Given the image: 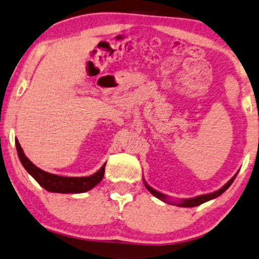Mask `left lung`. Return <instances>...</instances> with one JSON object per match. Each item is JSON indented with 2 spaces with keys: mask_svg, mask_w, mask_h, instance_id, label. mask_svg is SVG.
<instances>
[{
  "mask_svg": "<svg viewBox=\"0 0 259 259\" xmlns=\"http://www.w3.org/2000/svg\"><path fill=\"white\" fill-rule=\"evenodd\" d=\"M236 175H237V173H236ZM236 175L232 176V178L226 183V185L222 187V188H220L219 190H216V192L210 193V194L200 195V196H196V197H193V198H183V200H181L180 202H171V201H169V198H168V196H166V195L162 194V193H160V192H157V190H155V189H153L151 186H148L147 183H146V181H144V183H145L146 188L148 189V192L154 195V196L159 198V200L166 202V203H169V204H176V205H179V207L190 208V207H196V205H200L202 203H204V202L210 201V200H212V198L219 197L221 194H223L231 186V183L234 182Z\"/></svg>",
  "mask_w": 259,
  "mask_h": 259,
  "instance_id": "obj_1",
  "label": "left lung"
}]
</instances>
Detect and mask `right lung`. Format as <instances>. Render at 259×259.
I'll list each match as a JSON object with an SVG mask.
<instances>
[{
  "label": "right lung",
  "mask_w": 259,
  "mask_h": 259,
  "mask_svg": "<svg viewBox=\"0 0 259 259\" xmlns=\"http://www.w3.org/2000/svg\"><path fill=\"white\" fill-rule=\"evenodd\" d=\"M15 144H16L17 154L21 160V163L23 164V167L27 169L28 173L31 175L44 189H47L48 192L62 194L85 193L98 185L104 178L105 166H106V163H104L103 167L100 168L97 173L90 176H83V178H67V176H58L56 174L48 173V171H44L40 169V168L35 166V164L25 156L23 149H22L17 139L15 140Z\"/></svg>",
  "instance_id": "add662e5"
}]
</instances>
